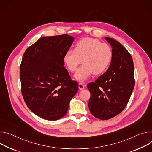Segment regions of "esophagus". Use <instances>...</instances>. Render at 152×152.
<instances>
[{"instance_id": "obj_1", "label": "esophagus", "mask_w": 152, "mask_h": 152, "mask_svg": "<svg viewBox=\"0 0 152 152\" xmlns=\"http://www.w3.org/2000/svg\"><path fill=\"white\" fill-rule=\"evenodd\" d=\"M84 88H85V86L83 84H82V83L79 84V90H83Z\"/></svg>"}]
</instances>
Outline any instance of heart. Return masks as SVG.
<instances>
[{
  "mask_svg": "<svg viewBox=\"0 0 152 152\" xmlns=\"http://www.w3.org/2000/svg\"><path fill=\"white\" fill-rule=\"evenodd\" d=\"M113 50L107 44H102L98 39L84 37L76 44L74 50L67 51L64 56V62L72 72L76 70L81 60L82 65L75 75V78L80 82L86 81L93 73H103L112 62Z\"/></svg>",
  "mask_w": 152,
  "mask_h": 152,
  "instance_id": "1",
  "label": "heart"
}]
</instances>
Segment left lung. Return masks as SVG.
<instances>
[{"label": "left lung", "instance_id": "obj_1", "mask_svg": "<svg viewBox=\"0 0 152 152\" xmlns=\"http://www.w3.org/2000/svg\"><path fill=\"white\" fill-rule=\"evenodd\" d=\"M105 39L112 46L113 58L107 70L87 86L91 96V113L101 120L111 119L126 107L134 87V65L131 55L118 41Z\"/></svg>", "mask_w": 152, "mask_h": 152}]
</instances>
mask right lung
Here are the masks:
<instances>
[{
	"instance_id": "add662e5",
	"label": "right lung",
	"mask_w": 152,
	"mask_h": 152,
	"mask_svg": "<svg viewBox=\"0 0 152 152\" xmlns=\"http://www.w3.org/2000/svg\"><path fill=\"white\" fill-rule=\"evenodd\" d=\"M74 39L68 34L40 37L23 54L20 66L23 98L31 111L44 119L62 118L78 91L63 59Z\"/></svg>"
}]
</instances>
